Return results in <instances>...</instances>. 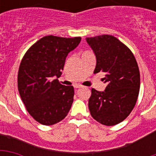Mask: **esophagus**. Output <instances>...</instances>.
<instances>
[{
    "label": "esophagus",
    "instance_id": "34e87169",
    "mask_svg": "<svg viewBox=\"0 0 156 156\" xmlns=\"http://www.w3.org/2000/svg\"><path fill=\"white\" fill-rule=\"evenodd\" d=\"M74 88H82V85H79V84L75 85Z\"/></svg>",
    "mask_w": 156,
    "mask_h": 156
}]
</instances>
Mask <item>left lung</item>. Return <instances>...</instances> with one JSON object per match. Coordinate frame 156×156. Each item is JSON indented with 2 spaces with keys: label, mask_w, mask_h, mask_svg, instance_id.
Listing matches in <instances>:
<instances>
[{
  "label": "left lung",
  "mask_w": 156,
  "mask_h": 156,
  "mask_svg": "<svg viewBox=\"0 0 156 156\" xmlns=\"http://www.w3.org/2000/svg\"><path fill=\"white\" fill-rule=\"evenodd\" d=\"M97 63L94 73L104 72V92L92 88L88 99L91 116L98 123L112 126L129 115L137 102L140 76L137 62L126 45L111 35L87 37Z\"/></svg>",
  "instance_id": "obj_1"
}]
</instances>
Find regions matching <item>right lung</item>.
Wrapping results in <instances>:
<instances>
[{"mask_svg":"<svg viewBox=\"0 0 156 156\" xmlns=\"http://www.w3.org/2000/svg\"><path fill=\"white\" fill-rule=\"evenodd\" d=\"M80 41V37L46 36L32 45L22 58L17 76L19 94L27 112L40 124H57L71 108L74 88L61 84L58 78L68 52Z\"/></svg>","mask_w":156,"mask_h":156,"instance_id":"add662e5","label":"right lung"}]
</instances>
